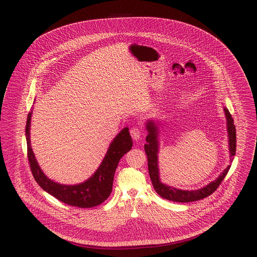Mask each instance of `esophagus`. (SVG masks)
Masks as SVG:
<instances>
[{"label": "esophagus", "instance_id": "34e87169", "mask_svg": "<svg viewBox=\"0 0 257 257\" xmlns=\"http://www.w3.org/2000/svg\"><path fill=\"white\" fill-rule=\"evenodd\" d=\"M130 134H131V137L134 141H139L141 139V136H142V131L138 127H134L130 130Z\"/></svg>", "mask_w": 257, "mask_h": 257}]
</instances>
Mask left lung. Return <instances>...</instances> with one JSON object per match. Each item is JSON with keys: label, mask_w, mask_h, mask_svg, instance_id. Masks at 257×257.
<instances>
[{"label": "left lung", "mask_w": 257, "mask_h": 257, "mask_svg": "<svg viewBox=\"0 0 257 257\" xmlns=\"http://www.w3.org/2000/svg\"><path fill=\"white\" fill-rule=\"evenodd\" d=\"M225 117H226V127L228 132V145H229V152H230V161H232L234 155L236 153V129L234 125V120L226 108L223 109ZM147 130L148 134L147 136V144L145 145V151L147 153V162H148V171L149 176L152 181V185L156 191V193L161 197L166 198L168 200L175 201V202H191L200 200L204 197H207L213 194L218 187L220 186L221 181L227 174L230 169V165L222 171L219 177L208 184L205 187L198 190H180L176 189L166 184L162 183L160 179L159 168H158V153H159V129L157 123L154 120L149 119L147 122Z\"/></svg>", "instance_id": "obj_1"}]
</instances>
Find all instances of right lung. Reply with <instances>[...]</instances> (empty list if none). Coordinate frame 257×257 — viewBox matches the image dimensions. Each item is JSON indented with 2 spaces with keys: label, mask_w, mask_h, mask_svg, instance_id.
I'll use <instances>...</instances> for the list:
<instances>
[{
  "label": "right lung",
  "mask_w": 257,
  "mask_h": 257,
  "mask_svg": "<svg viewBox=\"0 0 257 257\" xmlns=\"http://www.w3.org/2000/svg\"><path fill=\"white\" fill-rule=\"evenodd\" d=\"M33 110L28 114L26 123V140L28 147V159L31 171L37 184L51 196L61 202L79 208H91L104 202L110 196L112 190L114 172L119 163L129 150L133 142L129 128L125 127L111 142L101 165L94 174L83 183L62 185L49 179L38 166L36 156L31 147L30 130Z\"/></svg>",
  "instance_id": "obj_1"
}]
</instances>
